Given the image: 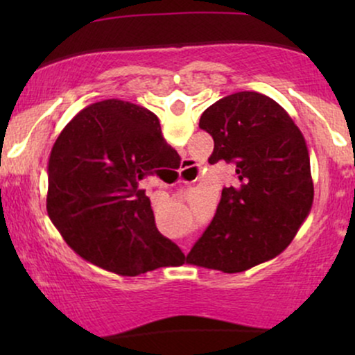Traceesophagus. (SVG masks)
I'll list each match as a JSON object with an SVG mask.
<instances>
[{"label": "esophagus", "mask_w": 355, "mask_h": 355, "mask_svg": "<svg viewBox=\"0 0 355 355\" xmlns=\"http://www.w3.org/2000/svg\"><path fill=\"white\" fill-rule=\"evenodd\" d=\"M189 168H193V165H191V162L189 160V158H187V160H185V168H182V172H185V170H189ZM189 245H190L189 240H182V248H183V250H187V248H189Z\"/></svg>", "instance_id": "1"}]
</instances>
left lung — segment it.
Listing matches in <instances>:
<instances>
[{
  "mask_svg": "<svg viewBox=\"0 0 355 355\" xmlns=\"http://www.w3.org/2000/svg\"><path fill=\"white\" fill-rule=\"evenodd\" d=\"M214 138L209 164L235 166V183L222 190L217 214L187 262L227 274L274 259L307 218L313 183L307 144L277 101L239 92L215 101L200 116Z\"/></svg>",
  "mask_w": 355,
  "mask_h": 355,
  "instance_id": "8db88e82",
  "label": "left lung"
}]
</instances>
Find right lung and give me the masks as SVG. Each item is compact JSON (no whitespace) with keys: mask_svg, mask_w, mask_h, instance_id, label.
I'll return each mask as SVG.
<instances>
[{"mask_svg":"<svg viewBox=\"0 0 355 355\" xmlns=\"http://www.w3.org/2000/svg\"><path fill=\"white\" fill-rule=\"evenodd\" d=\"M178 153L155 113L110 98L88 105L63 128L48 160L46 210L80 257L118 275L182 266L185 255L155 225L138 182Z\"/></svg>","mask_w":355,"mask_h":355,"instance_id":"1","label":"right lung"}]
</instances>
